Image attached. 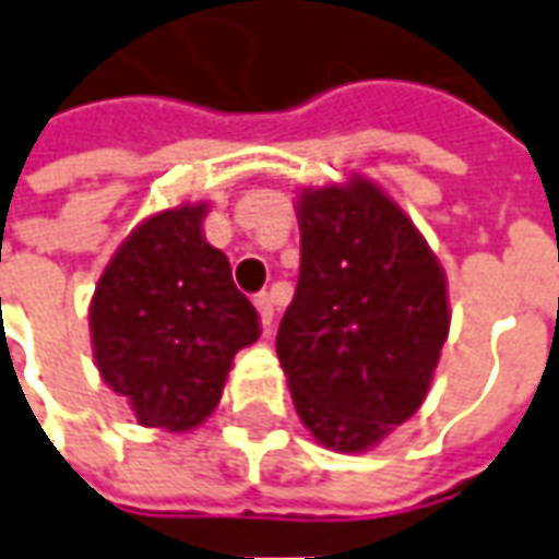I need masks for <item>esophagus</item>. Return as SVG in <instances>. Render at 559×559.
<instances>
[{"instance_id":"34e87169","label":"esophagus","mask_w":559,"mask_h":559,"mask_svg":"<svg viewBox=\"0 0 559 559\" xmlns=\"http://www.w3.org/2000/svg\"><path fill=\"white\" fill-rule=\"evenodd\" d=\"M255 310H258V317H261V325H264V329H271L273 325V298L267 295V292L255 295Z\"/></svg>"}]
</instances>
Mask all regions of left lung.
Returning <instances> with one entry per match:
<instances>
[{
    "label": "left lung",
    "instance_id": "8db88e82",
    "mask_svg": "<svg viewBox=\"0 0 559 559\" xmlns=\"http://www.w3.org/2000/svg\"><path fill=\"white\" fill-rule=\"evenodd\" d=\"M301 273L276 331L292 402L317 441L361 453L414 417L448 341V280L374 182L298 194Z\"/></svg>",
    "mask_w": 559,
    "mask_h": 559
}]
</instances>
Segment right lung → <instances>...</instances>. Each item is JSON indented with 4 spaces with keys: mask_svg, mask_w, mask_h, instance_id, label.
I'll return each instance as SVG.
<instances>
[{
    "mask_svg": "<svg viewBox=\"0 0 559 559\" xmlns=\"http://www.w3.org/2000/svg\"><path fill=\"white\" fill-rule=\"evenodd\" d=\"M206 203L145 218L99 276L91 341L99 377L142 426L188 432L215 411L234 356L255 344V307L225 252L203 240Z\"/></svg>",
    "mask_w": 559,
    "mask_h": 559,
    "instance_id": "right-lung-1",
    "label": "right lung"
}]
</instances>
